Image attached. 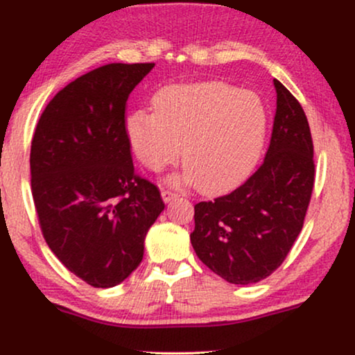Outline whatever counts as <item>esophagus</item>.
Returning <instances> with one entry per match:
<instances>
[{"label":"esophagus","mask_w":355,"mask_h":355,"mask_svg":"<svg viewBox=\"0 0 355 355\" xmlns=\"http://www.w3.org/2000/svg\"><path fill=\"white\" fill-rule=\"evenodd\" d=\"M162 197H163L164 202H171L173 198L178 197V192L171 191V189H163V191H162Z\"/></svg>","instance_id":"obj_1"}]
</instances>
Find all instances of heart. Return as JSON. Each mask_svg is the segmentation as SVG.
Listing matches in <instances>:
<instances>
[{
    "label": "heart",
    "mask_w": 355,
    "mask_h": 355,
    "mask_svg": "<svg viewBox=\"0 0 355 355\" xmlns=\"http://www.w3.org/2000/svg\"><path fill=\"white\" fill-rule=\"evenodd\" d=\"M125 119L128 142L145 168L159 171L179 158L187 178L207 192L234 187L263 147L266 111L254 92L225 82L168 85Z\"/></svg>",
    "instance_id": "1"
}]
</instances>
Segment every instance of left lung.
<instances>
[{
    "instance_id": "8db88e82",
    "label": "left lung",
    "mask_w": 355,
    "mask_h": 355,
    "mask_svg": "<svg viewBox=\"0 0 355 355\" xmlns=\"http://www.w3.org/2000/svg\"><path fill=\"white\" fill-rule=\"evenodd\" d=\"M275 82L276 113L263 163L244 184L193 207V250L232 284L268 278L302 231L315 181L313 140L295 96Z\"/></svg>"
}]
</instances>
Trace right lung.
<instances>
[{
  "label": "right lung",
  "mask_w": 355,
  "mask_h": 355,
  "mask_svg": "<svg viewBox=\"0 0 355 355\" xmlns=\"http://www.w3.org/2000/svg\"><path fill=\"white\" fill-rule=\"evenodd\" d=\"M155 62H111L50 100L31 148V184L42 234L71 273L113 288L137 268L164 203L139 176L125 135V105Z\"/></svg>",
  "instance_id": "right-lung-1"
}]
</instances>
